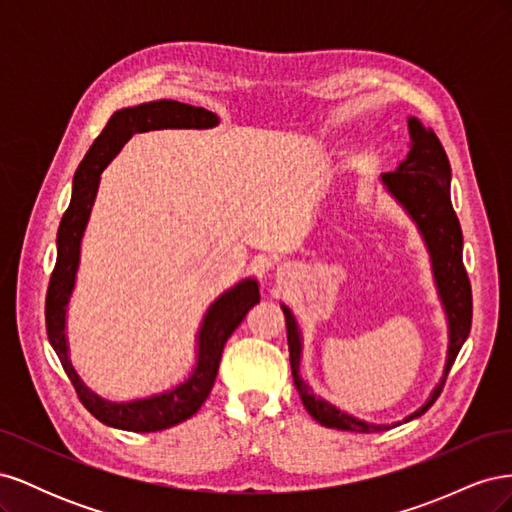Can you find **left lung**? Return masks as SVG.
<instances>
[{
  "mask_svg": "<svg viewBox=\"0 0 512 512\" xmlns=\"http://www.w3.org/2000/svg\"><path fill=\"white\" fill-rule=\"evenodd\" d=\"M408 132H410V151L404 162L393 173L380 175L384 190L389 192L395 203L408 213V218L421 232L425 247L431 260L433 282H436L438 297L448 322V350H446V365L436 389L431 391L425 404L408 414L404 421L395 423H367L348 412H342L329 404L327 399L316 397L312 386L303 382L299 374L301 354H303V335L299 322L294 318L290 309L282 303L286 316V331H288V350H290V369L292 380L297 386L299 397L305 410L312 418L324 427L342 429V431H384L408 423L412 418L425 414L433 401L438 399L442 386L446 382L448 371H451L457 354L470 335L472 327V288L466 267H463V235L457 215L451 203V164H448L446 151L438 141L436 132L425 128L416 117H408Z\"/></svg>",
  "mask_w": 512,
  "mask_h": 512,
  "instance_id": "obj_1",
  "label": "left lung"
}]
</instances>
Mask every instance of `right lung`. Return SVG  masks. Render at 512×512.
I'll return each instance as SVG.
<instances>
[{
  "instance_id": "right-lung-1",
  "label": "right lung",
  "mask_w": 512,
  "mask_h": 512,
  "mask_svg": "<svg viewBox=\"0 0 512 512\" xmlns=\"http://www.w3.org/2000/svg\"><path fill=\"white\" fill-rule=\"evenodd\" d=\"M220 117L207 108L190 106L177 100H153L138 106L121 108L108 119L106 128L89 147L87 156L79 164L72 181L70 207L61 218L57 230V262L46 292V333L49 342L64 365L70 382L79 393L81 404L94 414L100 423L136 433L162 431L188 421L209 397L215 376H218L224 344L245 314L260 301L258 282L245 277L215 299L200 322L196 335V365L192 374L173 389L141 397L132 401H111L94 393L76 374L70 361L66 314L76 284V271L81 262V243L89 222L91 209L96 203L102 170L138 132L166 130V128H215Z\"/></svg>"
}]
</instances>
